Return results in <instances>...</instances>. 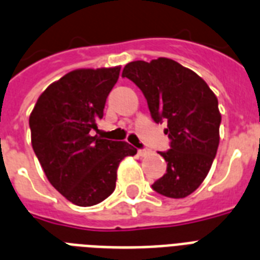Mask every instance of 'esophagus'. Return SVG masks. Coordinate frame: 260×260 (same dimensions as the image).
<instances>
[{
	"mask_svg": "<svg viewBox=\"0 0 260 260\" xmlns=\"http://www.w3.org/2000/svg\"><path fill=\"white\" fill-rule=\"evenodd\" d=\"M137 153H139L140 156H145V155H148L149 151L147 148H143V149H139V152H137Z\"/></svg>",
	"mask_w": 260,
	"mask_h": 260,
	"instance_id": "1",
	"label": "esophagus"
}]
</instances>
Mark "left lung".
I'll use <instances>...</instances> for the list:
<instances>
[{"mask_svg": "<svg viewBox=\"0 0 260 260\" xmlns=\"http://www.w3.org/2000/svg\"><path fill=\"white\" fill-rule=\"evenodd\" d=\"M123 77L135 82L148 103L151 117L167 123L168 151L166 174L152 184L153 191L180 199L206 179L219 145L221 116L218 99L202 77L170 58L125 65Z\"/></svg>", "mask_w": 260, "mask_h": 260, "instance_id": "left-lung-1", "label": "left lung"}]
</instances>
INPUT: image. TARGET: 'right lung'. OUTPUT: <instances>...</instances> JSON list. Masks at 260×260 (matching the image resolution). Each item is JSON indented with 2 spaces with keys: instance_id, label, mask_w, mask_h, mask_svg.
I'll use <instances>...</instances> for the list:
<instances>
[{
  "instance_id": "right-lung-1",
  "label": "right lung",
  "mask_w": 260,
  "mask_h": 260,
  "mask_svg": "<svg viewBox=\"0 0 260 260\" xmlns=\"http://www.w3.org/2000/svg\"><path fill=\"white\" fill-rule=\"evenodd\" d=\"M119 75L120 67L69 72L44 90L29 117L33 151L46 178L80 207L107 199L120 161L137 152L126 141L92 136Z\"/></svg>"
}]
</instances>
